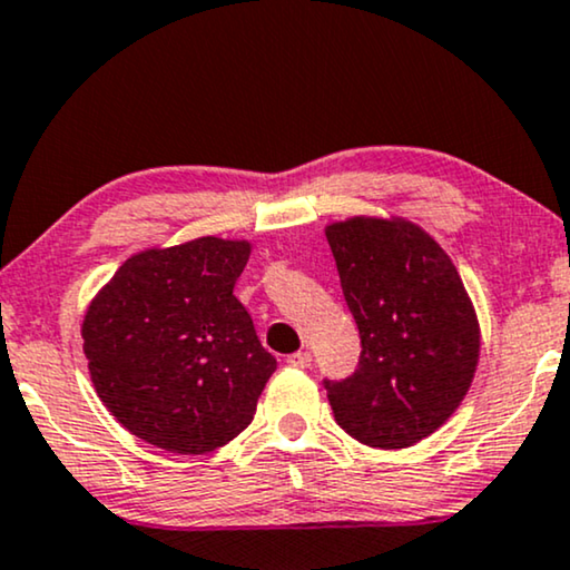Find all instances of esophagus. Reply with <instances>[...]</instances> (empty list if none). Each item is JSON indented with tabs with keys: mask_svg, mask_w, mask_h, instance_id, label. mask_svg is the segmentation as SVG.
Returning <instances> with one entry per match:
<instances>
[{
	"mask_svg": "<svg viewBox=\"0 0 570 570\" xmlns=\"http://www.w3.org/2000/svg\"><path fill=\"white\" fill-rule=\"evenodd\" d=\"M286 363H289L292 368H309V363H313V355H309L307 350H299V352H294V355H289Z\"/></svg>",
	"mask_w": 570,
	"mask_h": 570,
	"instance_id": "obj_1",
	"label": "esophagus"
}]
</instances>
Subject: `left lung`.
Wrapping results in <instances>:
<instances>
[{
    "label": "left lung",
    "mask_w": 570,
    "mask_h": 570,
    "mask_svg": "<svg viewBox=\"0 0 570 570\" xmlns=\"http://www.w3.org/2000/svg\"><path fill=\"white\" fill-rule=\"evenodd\" d=\"M326 239L363 344L357 371L326 381L336 423L379 450L421 442L476 376L481 328L463 278L434 236L400 215L334 220Z\"/></svg>",
    "instance_id": "8db88e82"
}]
</instances>
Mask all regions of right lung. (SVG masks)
<instances>
[{
	"mask_svg": "<svg viewBox=\"0 0 570 570\" xmlns=\"http://www.w3.org/2000/svg\"><path fill=\"white\" fill-rule=\"evenodd\" d=\"M247 239L136 252L94 294L81 336L91 384L120 426L178 455L239 436L276 371L234 284Z\"/></svg>",
	"mask_w": 570,
	"mask_h": 570,
	"instance_id": "add662e5",
	"label": "right lung"
}]
</instances>
